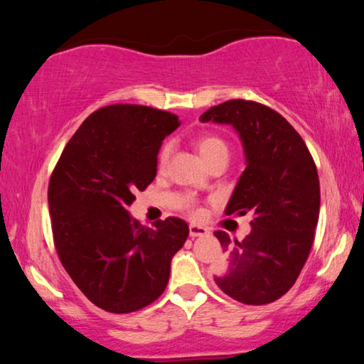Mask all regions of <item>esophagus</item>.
<instances>
[{"mask_svg": "<svg viewBox=\"0 0 364 364\" xmlns=\"http://www.w3.org/2000/svg\"><path fill=\"white\" fill-rule=\"evenodd\" d=\"M208 230L204 226L199 225H189V236L191 237H200V236H207Z\"/></svg>", "mask_w": 364, "mask_h": 364, "instance_id": "obj_1", "label": "esophagus"}]
</instances>
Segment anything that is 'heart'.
I'll list each match as a JSON object with an SVG mask.
<instances>
[{
  "instance_id": "1",
  "label": "heart",
  "mask_w": 364,
  "mask_h": 364,
  "mask_svg": "<svg viewBox=\"0 0 364 364\" xmlns=\"http://www.w3.org/2000/svg\"><path fill=\"white\" fill-rule=\"evenodd\" d=\"M196 147L197 151L200 152L202 159L205 160V162H212L213 159H217L220 156H228V146L226 143L221 138L215 136V134H204V136H199L196 139ZM170 152H171V146L170 143L164 144L160 147L159 151V167L164 168L165 165L168 162V157H170ZM194 215H200V210H194Z\"/></svg>"
}]
</instances>
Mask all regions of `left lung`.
Here are the masks:
<instances>
[{"mask_svg":"<svg viewBox=\"0 0 364 364\" xmlns=\"http://www.w3.org/2000/svg\"><path fill=\"white\" fill-rule=\"evenodd\" d=\"M200 120L230 123L241 136L247 167L226 215L254 217L242 241L215 231L228 255L215 282L241 304H271L295 284L315 241L321 197L315 160L291 123L264 104L230 100Z\"/></svg>","mask_w":364,"mask_h":364,"instance_id":"left-lung-1","label":"left lung"}]
</instances>
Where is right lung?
<instances>
[{
  "mask_svg": "<svg viewBox=\"0 0 364 364\" xmlns=\"http://www.w3.org/2000/svg\"><path fill=\"white\" fill-rule=\"evenodd\" d=\"M178 115L138 104H112L86 117L69 139L48 186L58 257L85 297L109 313H132L157 300L170 262L189 228L168 217L141 226L127 207L157 173L164 138Z\"/></svg>",
  "mask_w": 364,
  "mask_h": 364,
  "instance_id": "obj_1",
  "label": "right lung"
}]
</instances>
